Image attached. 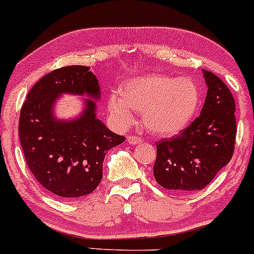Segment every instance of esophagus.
I'll use <instances>...</instances> for the list:
<instances>
[{"label": "esophagus", "instance_id": "obj_1", "mask_svg": "<svg viewBox=\"0 0 254 254\" xmlns=\"http://www.w3.org/2000/svg\"><path fill=\"white\" fill-rule=\"evenodd\" d=\"M127 143L136 145V144H142L143 139L140 137H137V136H129L127 137Z\"/></svg>", "mask_w": 254, "mask_h": 254}]
</instances>
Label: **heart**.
Returning a JSON list of instances; mask_svg holds the SVG:
<instances>
[{
    "instance_id": "b5f03b06",
    "label": "heart",
    "mask_w": 254,
    "mask_h": 254,
    "mask_svg": "<svg viewBox=\"0 0 254 254\" xmlns=\"http://www.w3.org/2000/svg\"><path fill=\"white\" fill-rule=\"evenodd\" d=\"M200 103V90L190 77L152 73L125 82L120 95L109 98L108 109L120 127L133 121V112H142L144 127L159 137L175 136L190 125Z\"/></svg>"
}]
</instances>
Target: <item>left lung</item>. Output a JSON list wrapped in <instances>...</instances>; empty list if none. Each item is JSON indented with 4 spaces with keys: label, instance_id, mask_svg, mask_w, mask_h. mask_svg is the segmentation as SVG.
I'll return each mask as SVG.
<instances>
[{
    "label": "left lung",
    "instance_id": "1",
    "mask_svg": "<svg viewBox=\"0 0 254 254\" xmlns=\"http://www.w3.org/2000/svg\"><path fill=\"white\" fill-rule=\"evenodd\" d=\"M207 95L200 116L170 139L157 143L153 176L162 188L186 193L203 190L229 164L236 143V104L219 77L203 70Z\"/></svg>",
    "mask_w": 254,
    "mask_h": 254
}]
</instances>
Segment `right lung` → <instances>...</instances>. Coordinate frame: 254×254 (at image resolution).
Instances as JSON below:
<instances>
[{
    "label": "right lung",
    "instance_id": "add662e5",
    "mask_svg": "<svg viewBox=\"0 0 254 254\" xmlns=\"http://www.w3.org/2000/svg\"><path fill=\"white\" fill-rule=\"evenodd\" d=\"M89 69L69 65L47 73L31 88L21 109L18 133L25 162L37 182L61 199L91 193L103 177L105 153L125 140L96 117L95 101L101 98V90ZM64 93L88 97L73 120H59L53 112Z\"/></svg>",
    "mask_w": 254,
    "mask_h": 254
}]
</instances>
